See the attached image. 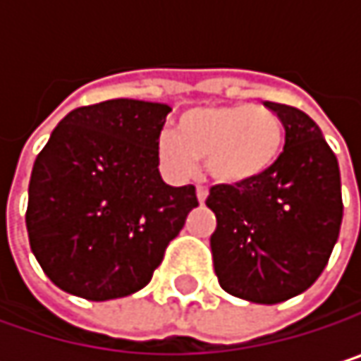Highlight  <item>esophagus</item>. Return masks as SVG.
I'll return each instance as SVG.
<instances>
[{
  "instance_id": "34e87169",
  "label": "esophagus",
  "mask_w": 361,
  "mask_h": 361,
  "mask_svg": "<svg viewBox=\"0 0 361 361\" xmlns=\"http://www.w3.org/2000/svg\"><path fill=\"white\" fill-rule=\"evenodd\" d=\"M196 196H198V202H204L207 196H209V190H207L204 185H198V188H196Z\"/></svg>"
}]
</instances>
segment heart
<instances>
[{"mask_svg":"<svg viewBox=\"0 0 361 361\" xmlns=\"http://www.w3.org/2000/svg\"><path fill=\"white\" fill-rule=\"evenodd\" d=\"M284 127L276 112L251 104L202 106L181 114L178 133L157 142L161 169L171 180H188L198 161L221 183H243L265 173L282 152Z\"/></svg>","mask_w":361,"mask_h":361,"instance_id":"1","label":"heart"}]
</instances>
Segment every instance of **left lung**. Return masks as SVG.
Listing matches in <instances>:
<instances>
[{
    "label": "left lung",
    "mask_w": 361,
    "mask_h": 361,
    "mask_svg": "<svg viewBox=\"0 0 361 361\" xmlns=\"http://www.w3.org/2000/svg\"><path fill=\"white\" fill-rule=\"evenodd\" d=\"M284 125V150L261 176L213 185L211 252L219 286L274 305L307 290L324 271L343 221L338 163L303 110L265 102Z\"/></svg>",
    "instance_id": "obj_1"
}]
</instances>
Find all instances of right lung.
Returning <instances> with one entry per match:
<instances>
[{
  "label": "right lung",
  "mask_w": 361,
  "mask_h": 361,
  "mask_svg": "<svg viewBox=\"0 0 361 361\" xmlns=\"http://www.w3.org/2000/svg\"><path fill=\"white\" fill-rule=\"evenodd\" d=\"M171 109L106 100L68 112L37 154L27 204L31 251L62 290L109 301L144 288L198 207L167 185L157 142Z\"/></svg>",
  "instance_id": "right-lung-1"
}]
</instances>
